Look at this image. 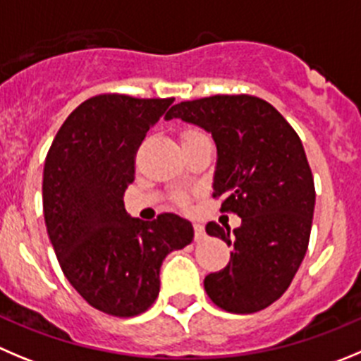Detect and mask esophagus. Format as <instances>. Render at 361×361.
Masks as SVG:
<instances>
[{"label": "esophagus", "instance_id": "esophagus-1", "mask_svg": "<svg viewBox=\"0 0 361 361\" xmlns=\"http://www.w3.org/2000/svg\"><path fill=\"white\" fill-rule=\"evenodd\" d=\"M204 237H207V233H204V226L203 224H200V222H196V224H194V240L201 242Z\"/></svg>", "mask_w": 361, "mask_h": 361}]
</instances>
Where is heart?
I'll return each instance as SVG.
<instances>
[{"label":"heart","instance_id":"obj_1","mask_svg":"<svg viewBox=\"0 0 361 361\" xmlns=\"http://www.w3.org/2000/svg\"><path fill=\"white\" fill-rule=\"evenodd\" d=\"M200 135H203V133H200V131H185L183 137H181V142H183V140H188V139H194V137H200ZM178 203L185 204L187 203V200H185L183 196H178Z\"/></svg>","mask_w":361,"mask_h":361}]
</instances>
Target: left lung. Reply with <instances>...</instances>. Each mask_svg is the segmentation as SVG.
<instances>
[{"label": "left lung", "instance_id": "obj_1", "mask_svg": "<svg viewBox=\"0 0 361 361\" xmlns=\"http://www.w3.org/2000/svg\"><path fill=\"white\" fill-rule=\"evenodd\" d=\"M174 117L212 135L214 197L242 219L233 231L207 224L233 251L204 290L226 312H260L285 294L308 249L315 187L301 139L271 103L245 94L183 101L165 119Z\"/></svg>", "mask_w": 361, "mask_h": 361}]
</instances>
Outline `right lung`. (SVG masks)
<instances>
[{"label": "right lung", "mask_w": 361, "mask_h": 361, "mask_svg": "<svg viewBox=\"0 0 361 361\" xmlns=\"http://www.w3.org/2000/svg\"><path fill=\"white\" fill-rule=\"evenodd\" d=\"M173 101L90 97L60 126L44 161V219L60 267L90 306L116 317L153 305L161 262L194 238L187 219L140 221L123 201L137 147Z\"/></svg>", "instance_id": "right-lung-1"}]
</instances>
